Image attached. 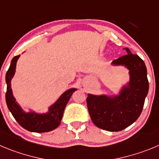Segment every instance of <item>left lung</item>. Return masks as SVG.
Returning a JSON list of instances; mask_svg holds the SVG:
<instances>
[{"label":"left lung","instance_id":"1","mask_svg":"<svg viewBox=\"0 0 159 159\" xmlns=\"http://www.w3.org/2000/svg\"><path fill=\"white\" fill-rule=\"evenodd\" d=\"M128 54L112 62L115 66H125L129 70V81L119 95L108 96L88 94L87 107L93 122L102 129L118 132L131 125L140 117L149 89L144 62L128 48Z\"/></svg>","mask_w":159,"mask_h":159}]
</instances>
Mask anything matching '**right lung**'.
<instances>
[{
	"instance_id": "1",
	"label": "right lung",
	"mask_w": 159,
	"mask_h": 159,
	"mask_svg": "<svg viewBox=\"0 0 159 159\" xmlns=\"http://www.w3.org/2000/svg\"><path fill=\"white\" fill-rule=\"evenodd\" d=\"M20 55L11 59L9 68L6 73L5 81L7 84V92L5 94L6 103L8 110L15 119L25 129L34 133H46L55 129L59 125L63 118V111L66 103L77 89H70L63 93L57 101L48 108V111L44 114L35 112H25L16 101L11 89V81L16 72V63Z\"/></svg>"
}]
</instances>
